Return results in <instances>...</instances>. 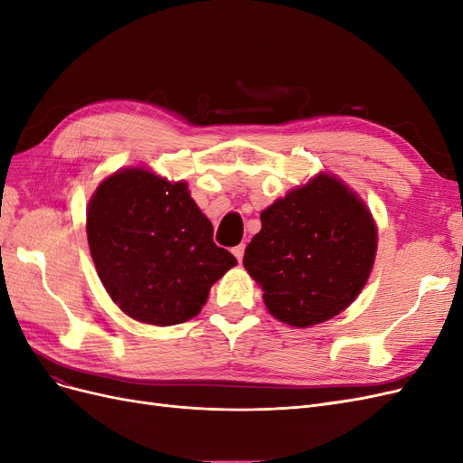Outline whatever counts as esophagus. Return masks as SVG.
I'll list each match as a JSON object with an SVG mask.
<instances>
[{
	"label": "esophagus",
	"mask_w": 463,
	"mask_h": 463,
	"mask_svg": "<svg viewBox=\"0 0 463 463\" xmlns=\"http://www.w3.org/2000/svg\"><path fill=\"white\" fill-rule=\"evenodd\" d=\"M232 253L235 255V259H237V260H240V262H241V260H243V253H245V245L241 243V245H237V247H233V249H232Z\"/></svg>",
	"instance_id": "1"
}]
</instances>
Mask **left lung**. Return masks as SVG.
<instances>
[{"instance_id":"1","label":"left lung","mask_w":463,"mask_h":463,"mask_svg":"<svg viewBox=\"0 0 463 463\" xmlns=\"http://www.w3.org/2000/svg\"><path fill=\"white\" fill-rule=\"evenodd\" d=\"M260 222L243 266L278 320L313 326L342 313L365 288L376 226L367 204L338 177L315 175L262 210Z\"/></svg>"}]
</instances>
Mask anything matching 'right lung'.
Returning <instances> with one entry per match:
<instances>
[{
    "label": "right lung",
    "instance_id": "add662e5",
    "mask_svg": "<svg viewBox=\"0 0 463 463\" xmlns=\"http://www.w3.org/2000/svg\"><path fill=\"white\" fill-rule=\"evenodd\" d=\"M185 181L145 167L106 177L87 208L90 255L109 298L138 322L181 325L197 317L216 279L237 264Z\"/></svg>",
    "mask_w": 463,
    "mask_h": 463
}]
</instances>
